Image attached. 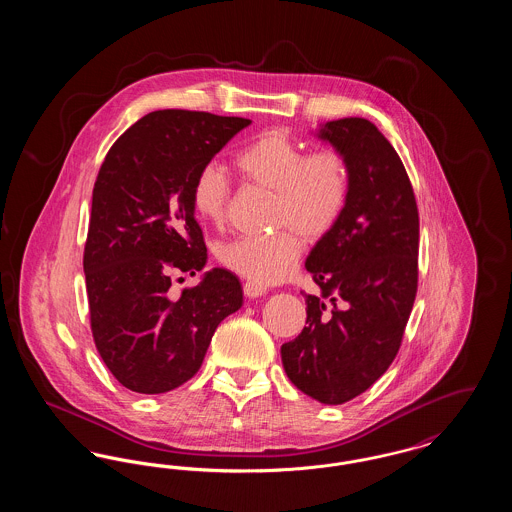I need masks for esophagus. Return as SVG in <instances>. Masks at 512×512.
I'll return each instance as SVG.
<instances>
[{
    "label": "esophagus",
    "mask_w": 512,
    "mask_h": 512,
    "mask_svg": "<svg viewBox=\"0 0 512 512\" xmlns=\"http://www.w3.org/2000/svg\"><path fill=\"white\" fill-rule=\"evenodd\" d=\"M244 293L245 297H261V295H265L267 293V288H263V286H259V284H255V282H245L244 284Z\"/></svg>",
    "instance_id": "esophagus-1"
}]
</instances>
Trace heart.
I'll list each match as a JSON object with an SVG mask.
<instances>
[{"label":"heart","instance_id":"obj_1","mask_svg":"<svg viewBox=\"0 0 512 512\" xmlns=\"http://www.w3.org/2000/svg\"><path fill=\"white\" fill-rule=\"evenodd\" d=\"M245 182L274 195L270 236H244L217 247L220 265L249 282L270 286L286 280L301 257L303 242L324 240L340 222L351 190L349 163L338 149L305 151L284 130H267L236 155ZM197 219L222 226L232 186L215 163L203 165L192 182Z\"/></svg>","mask_w":512,"mask_h":512}]
</instances>
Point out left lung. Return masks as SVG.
<instances>
[{"mask_svg": "<svg viewBox=\"0 0 512 512\" xmlns=\"http://www.w3.org/2000/svg\"><path fill=\"white\" fill-rule=\"evenodd\" d=\"M320 138L347 159L351 190L340 222L307 257L320 293H305L307 326L282 345V363L297 390L341 405L401 347L418 288V207L397 151L372 122H326Z\"/></svg>", "mask_w": 512, "mask_h": 512, "instance_id": "1", "label": "left lung"}]
</instances>
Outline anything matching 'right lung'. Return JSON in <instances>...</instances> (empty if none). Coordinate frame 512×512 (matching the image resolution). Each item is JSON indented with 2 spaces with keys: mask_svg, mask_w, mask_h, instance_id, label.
I'll return each instance as SVG.
<instances>
[{
  "mask_svg": "<svg viewBox=\"0 0 512 512\" xmlns=\"http://www.w3.org/2000/svg\"><path fill=\"white\" fill-rule=\"evenodd\" d=\"M249 119L163 109L132 124L105 155L84 245L90 326L126 390L165 393L194 378L220 322L242 307L236 274L213 268L172 299L178 272L207 263L192 182Z\"/></svg>",
  "mask_w": 512,
  "mask_h": 512,
  "instance_id": "right-lung-1",
  "label": "right lung"
}]
</instances>
